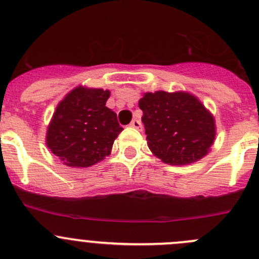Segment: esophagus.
<instances>
[{"label":"esophagus","mask_w":259,"mask_h":259,"mask_svg":"<svg viewBox=\"0 0 259 259\" xmlns=\"http://www.w3.org/2000/svg\"><path fill=\"white\" fill-rule=\"evenodd\" d=\"M130 126L135 127V129H142V122L138 119H134L132 122H130Z\"/></svg>","instance_id":"esophagus-1"}]
</instances>
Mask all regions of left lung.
I'll list each match as a JSON object with an SVG mask.
<instances>
[{"instance_id": "8db88e82", "label": "left lung", "mask_w": 259, "mask_h": 259, "mask_svg": "<svg viewBox=\"0 0 259 259\" xmlns=\"http://www.w3.org/2000/svg\"><path fill=\"white\" fill-rule=\"evenodd\" d=\"M151 153L171 165H187L207 155L215 121L194 95L184 91L146 93L139 100Z\"/></svg>"}]
</instances>
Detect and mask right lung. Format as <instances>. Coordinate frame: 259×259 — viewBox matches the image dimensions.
Returning a JSON list of instances; mask_svg holds the SVG:
<instances>
[{"mask_svg":"<svg viewBox=\"0 0 259 259\" xmlns=\"http://www.w3.org/2000/svg\"><path fill=\"white\" fill-rule=\"evenodd\" d=\"M110 91L77 86L57 105L46 134L49 149L74 168H88L111 153L122 127L105 104Z\"/></svg>","mask_w":259,"mask_h":259,"instance_id":"obj_1","label":"right lung"}]
</instances>
